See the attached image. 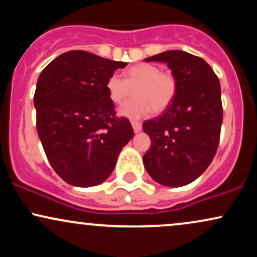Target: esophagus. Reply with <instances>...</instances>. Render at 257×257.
Returning a JSON list of instances; mask_svg holds the SVG:
<instances>
[{"mask_svg": "<svg viewBox=\"0 0 257 257\" xmlns=\"http://www.w3.org/2000/svg\"><path fill=\"white\" fill-rule=\"evenodd\" d=\"M132 125L135 133H139L141 131V128H143V124L140 122H138V120H132Z\"/></svg>", "mask_w": 257, "mask_h": 257, "instance_id": "esophagus-1", "label": "esophagus"}]
</instances>
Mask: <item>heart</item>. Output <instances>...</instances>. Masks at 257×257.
<instances>
[{"label":"heart","instance_id":"heart-1","mask_svg":"<svg viewBox=\"0 0 257 257\" xmlns=\"http://www.w3.org/2000/svg\"><path fill=\"white\" fill-rule=\"evenodd\" d=\"M108 98L116 105H123L133 96L135 100L128 102L119 110L122 116L139 118L153 111L161 113L169 107L178 91V81L170 71H161L157 65L141 63L129 67L124 78L112 75L106 82Z\"/></svg>","mask_w":257,"mask_h":257}]
</instances>
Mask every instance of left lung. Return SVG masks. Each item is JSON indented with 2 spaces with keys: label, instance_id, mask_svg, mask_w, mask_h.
Returning a JSON list of instances; mask_svg holds the SVG:
<instances>
[{
  "label": "left lung",
  "instance_id": "left-lung-1",
  "mask_svg": "<svg viewBox=\"0 0 257 257\" xmlns=\"http://www.w3.org/2000/svg\"><path fill=\"white\" fill-rule=\"evenodd\" d=\"M145 60L167 63L178 91L163 113L144 122L151 138L144 166L159 184L185 186L202 175L216 155L223 116L220 81L210 65L190 53L168 51Z\"/></svg>",
  "mask_w": 257,
  "mask_h": 257
}]
</instances>
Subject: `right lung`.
<instances>
[{"label":"right lung","mask_w":257,"mask_h":257,"mask_svg":"<svg viewBox=\"0 0 257 257\" xmlns=\"http://www.w3.org/2000/svg\"><path fill=\"white\" fill-rule=\"evenodd\" d=\"M125 65L70 51L47 65L38 77L34 96L38 137L53 169L67 184H101L134 137L129 119L116 116L106 89L108 77Z\"/></svg>","instance_id":"obj_1"}]
</instances>
